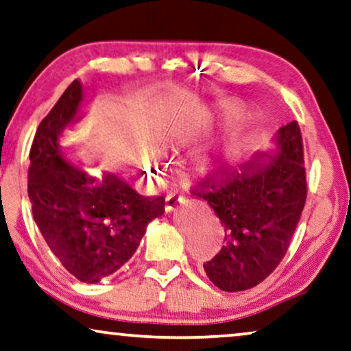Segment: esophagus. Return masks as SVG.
Segmentation results:
<instances>
[{
  "label": "esophagus",
  "mask_w": 351,
  "mask_h": 351,
  "mask_svg": "<svg viewBox=\"0 0 351 351\" xmlns=\"http://www.w3.org/2000/svg\"><path fill=\"white\" fill-rule=\"evenodd\" d=\"M182 202H185L184 195H179V193H169V195L166 196V201H165V210L166 212L174 210V207L177 204H182Z\"/></svg>",
  "instance_id": "esophagus-1"
}]
</instances>
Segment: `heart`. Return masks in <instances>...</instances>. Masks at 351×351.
I'll return each mask as SVG.
<instances>
[{
    "instance_id": "b5f03b06",
    "label": "heart",
    "mask_w": 351,
    "mask_h": 351,
    "mask_svg": "<svg viewBox=\"0 0 351 351\" xmlns=\"http://www.w3.org/2000/svg\"><path fill=\"white\" fill-rule=\"evenodd\" d=\"M230 114V110H228ZM201 136V125L191 123V121H179V123L172 125L169 130L163 133L160 138V145L163 147L166 152H171V154H177V152L185 150L188 147L195 145L197 138ZM248 138H250V133L243 125H236L232 126L230 134H228V145L231 149H239V147L245 145ZM149 166L152 167V172H155L156 167L161 165V160L156 152H152L149 154ZM197 169L201 172H207L210 169L209 160L199 158L197 160Z\"/></svg>"
}]
</instances>
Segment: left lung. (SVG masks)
<instances>
[{
    "label": "left lung",
    "instance_id": "8db88e82",
    "mask_svg": "<svg viewBox=\"0 0 351 351\" xmlns=\"http://www.w3.org/2000/svg\"><path fill=\"white\" fill-rule=\"evenodd\" d=\"M220 218L225 243L204 263L213 285L243 291L261 283L285 256L307 197L304 145L298 121L278 130L277 152L232 169L207 174L191 188Z\"/></svg>",
    "mask_w": 351,
    "mask_h": 351
}]
</instances>
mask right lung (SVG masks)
Segmentation results:
<instances>
[{
	"mask_svg": "<svg viewBox=\"0 0 351 351\" xmlns=\"http://www.w3.org/2000/svg\"><path fill=\"white\" fill-rule=\"evenodd\" d=\"M82 85L74 80L40 121L29 150L28 196L40 234L69 274L98 283L134 255L145 228L165 212V197H144L108 174L96 182L71 166L58 138L74 123Z\"/></svg>",
	"mask_w": 351,
	"mask_h": 351,
	"instance_id": "obj_1",
	"label": "right lung"
}]
</instances>
